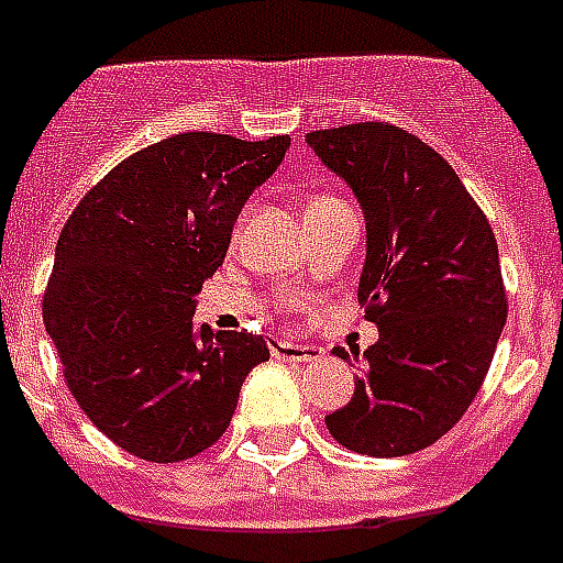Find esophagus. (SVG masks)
<instances>
[{"label":"esophagus","instance_id":"34e87169","mask_svg":"<svg viewBox=\"0 0 563 563\" xmlns=\"http://www.w3.org/2000/svg\"><path fill=\"white\" fill-rule=\"evenodd\" d=\"M273 356L282 362H317L320 350L311 344H299V341H273Z\"/></svg>","mask_w":563,"mask_h":563}]
</instances>
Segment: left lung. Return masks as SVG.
Here are the masks:
<instances>
[{"label":"left lung","mask_w":563,"mask_h":563,"mask_svg":"<svg viewBox=\"0 0 563 563\" xmlns=\"http://www.w3.org/2000/svg\"><path fill=\"white\" fill-rule=\"evenodd\" d=\"M306 142L365 213L358 302L379 329L329 433L367 457L416 454L487 377L507 320L496 236L457 172L400 126L346 124Z\"/></svg>","instance_id":"8db88e82"}]
</instances>
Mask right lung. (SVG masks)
<instances>
[{"label":"right lung","mask_w":563,"mask_h":563,"mask_svg":"<svg viewBox=\"0 0 563 563\" xmlns=\"http://www.w3.org/2000/svg\"><path fill=\"white\" fill-rule=\"evenodd\" d=\"M287 147V136L163 139L118 163L62 228L46 335L91 424L136 457L177 463L213 445L249 371L269 358L261 335H213L192 314Z\"/></svg>","instance_id":"add662e5"}]
</instances>
